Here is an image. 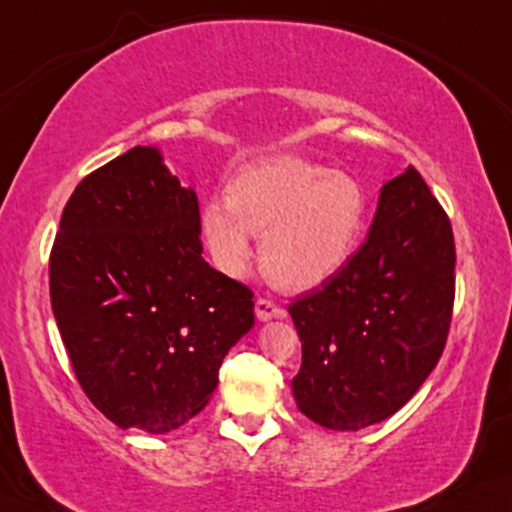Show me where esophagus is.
Wrapping results in <instances>:
<instances>
[{"label": "esophagus", "instance_id": "obj_1", "mask_svg": "<svg viewBox=\"0 0 512 512\" xmlns=\"http://www.w3.org/2000/svg\"><path fill=\"white\" fill-rule=\"evenodd\" d=\"M255 314L260 321H271V319H278V316H283V309L278 307V304L271 300V297H257L255 300Z\"/></svg>", "mask_w": 512, "mask_h": 512}]
</instances>
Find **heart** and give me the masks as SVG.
<instances>
[{
	"instance_id": "obj_1",
	"label": "heart",
	"mask_w": 512,
	"mask_h": 512,
	"mask_svg": "<svg viewBox=\"0 0 512 512\" xmlns=\"http://www.w3.org/2000/svg\"><path fill=\"white\" fill-rule=\"evenodd\" d=\"M368 196L357 177L297 155L245 165L226 186V203L210 200L200 229L224 274L243 276L250 236H262L260 262L271 281L312 288L331 278L366 229Z\"/></svg>"
}]
</instances>
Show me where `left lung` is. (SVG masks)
Wrapping results in <instances>:
<instances>
[{"instance_id":"obj_1","label":"left lung","mask_w":512,"mask_h":512,"mask_svg":"<svg viewBox=\"0 0 512 512\" xmlns=\"http://www.w3.org/2000/svg\"><path fill=\"white\" fill-rule=\"evenodd\" d=\"M454 267L449 217L409 165L380 191L361 248L288 304L302 340L297 409L321 428L352 432L397 413L444 352Z\"/></svg>"}]
</instances>
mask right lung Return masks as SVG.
<instances>
[{
  "label": "right lung",
  "instance_id": "right-lung-1",
  "mask_svg": "<svg viewBox=\"0 0 512 512\" xmlns=\"http://www.w3.org/2000/svg\"><path fill=\"white\" fill-rule=\"evenodd\" d=\"M51 309L89 401L120 428L177 430L255 323L252 290L203 260L193 189L158 148L87 174L49 257Z\"/></svg>",
  "mask_w": 512,
  "mask_h": 512
}]
</instances>
